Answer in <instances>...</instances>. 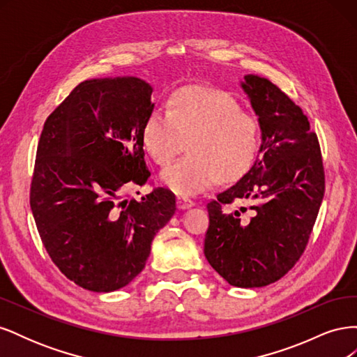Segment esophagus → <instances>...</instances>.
<instances>
[{"label": "esophagus", "mask_w": 357, "mask_h": 357, "mask_svg": "<svg viewBox=\"0 0 357 357\" xmlns=\"http://www.w3.org/2000/svg\"><path fill=\"white\" fill-rule=\"evenodd\" d=\"M193 205H195V202H193V201L189 199V198H185V197H178V198H177V207H178L180 210L190 208V207H193Z\"/></svg>", "instance_id": "34e87169"}]
</instances>
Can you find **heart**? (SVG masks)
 Listing matches in <instances>:
<instances>
[{
	"label": "heart",
	"instance_id": "1",
	"mask_svg": "<svg viewBox=\"0 0 357 357\" xmlns=\"http://www.w3.org/2000/svg\"><path fill=\"white\" fill-rule=\"evenodd\" d=\"M147 155L159 167L174 160L189 142V156L160 174V183L181 197H195L222 180L241 177L259 147L257 121L232 96L211 88H185L171 95L168 112L156 109L142 129Z\"/></svg>",
	"mask_w": 357,
	"mask_h": 357
}]
</instances>
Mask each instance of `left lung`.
Returning <instances> with one entry per match:
<instances>
[{"label":"left lung","mask_w":357,"mask_h":357,"mask_svg":"<svg viewBox=\"0 0 357 357\" xmlns=\"http://www.w3.org/2000/svg\"><path fill=\"white\" fill-rule=\"evenodd\" d=\"M241 88L261 126V156L208 202L204 255L231 286L250 289L277 282L304 253L325 195V169L317 135L284 92L255 74ZM234 200H250L251 215L225 212Z\"/></svg>","instance_id":"left-lung-1"}]
</instances>
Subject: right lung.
Segmentation results:
<instances>
[{"label":"right lung","instance_id":"obj_1","mask_svg":"<svg viewBox=\"0 0 357 357\" xmlns=\"http://www.w3.org/2000/svg\"><path fill=\"white\" fill-rule=\"evenodd\" d=\"M152 86L137 77L75 86L43 128L29 204L59 271L91 291H113L143 271L156 232L176 213L174 193L155 188L122 199L150 177L142 129Z\"/></svg>","mask_w":357,"mask_h":357}]
</instances>
